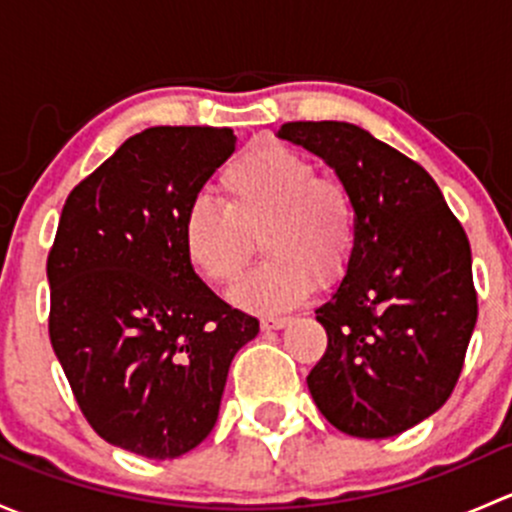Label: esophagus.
I'll return each mask as SVG.
<instances>
[{
  "instance_id": "obj_1",
  "label": "esophagus",
  "mask_w": 512,
  "mask_h": 512,
  "mask_svg": "<svg viewBox=\"0 0 512 512\" xmlns=\"http://www.w3.org/2000/svg\"><path fill=\"white\" fill-rule=\"evenodd\" d=\"M289 324V317H262L260 327L265 332H272V329H285Z\"/></svg>"
}]
</instances>
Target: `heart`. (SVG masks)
Wrapping results in <instances>:
<instances>
[{
  "label": "heart",
  "mask_w": 512,
  "mask_h": 512,
  "mask_svg": "<svg viewBox=\"0 0 512 512\" xmlns=\"http://www.w3.org/2000/svg\"><path fill=\"white\" fill-rule=\"evenodd\" d=\"M223 203L195 195L180 220L190 267L215 285L237 280L260 235L265 262L232 287V302L280 312L347 275L359 245L352 190L282 143H252L218 175Z\"/></svg>",
  "instance_id": "b5f03b06"
}]
</instances>
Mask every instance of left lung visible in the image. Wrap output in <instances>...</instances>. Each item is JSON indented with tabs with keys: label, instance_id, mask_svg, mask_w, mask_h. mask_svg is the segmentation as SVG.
Returning a JSON list of instances; mask_svg holds the SVG:
<instances>
[{
	"label": "left lung",
	"instance_id": "left-lung-1",
	"mask_svg": "<svg viewBox=\"0 0 512 512\" xmlns=\"http://www.w3.org/2000/svg\"><path fill=\"white\" fill-rule=\"evenodd\" d=\"M280 138L337 170L359 245L319 309L327 352L307 376L322 416L356 438L399 436L448 401L478 319L471 245L436 180L344 121L282 123Z\"/></svg>",
	"mask_w": 512,
	"mask_h": 512
}]
</instances>
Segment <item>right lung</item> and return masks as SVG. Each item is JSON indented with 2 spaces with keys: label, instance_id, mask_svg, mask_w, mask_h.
Instances as JSON below:
<instances>
[{
  "label": "right lung",
  "instance_id": "add662e5",
  "mask_svg": "<svg viewBox=\"0 0 512 512\" xmlns=\"http://www.w3.org/2000/svg\"><path fill=\"white\" fill-rule=\"evenodd\" d=\"M232 128L156 126L66 198L46 257L49 339L91 428L146 458H178L218 421L227 369L260 322L190 267L180 220L235 151Z\"/></svg>",
  "mask_w": 512,
  "mask_h": 512
}]
</instances>
